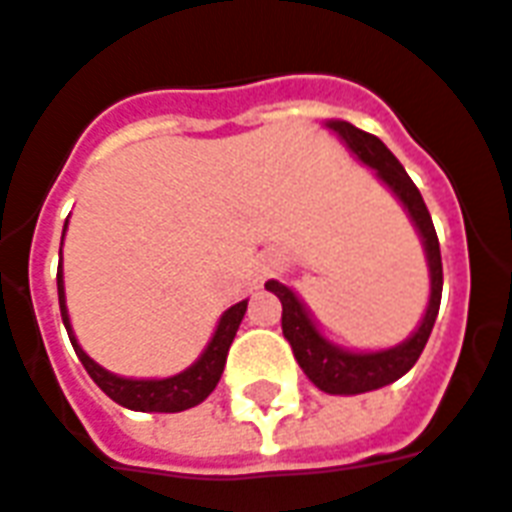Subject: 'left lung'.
Returning a JSON list of instances; mask_svg holds the SVG:
<instances>
[{"instance_id": "1", "label": "left lung", "mask_w": 512, "mask_h": 512, "mask_svg": "<svg viewBox=\"0 0 512 512\" xmlns=\"http://www.w3.org/2000/svg\"><path fill=\"white\" fill-rule=\"evenodd\" d=\"M325 127L336 132L347 143V149L363 165H369L377 173V179L401 200V206L407 208V214L418 227L423 249H426L431 276L429 306H426V314H423L415 333L396 347L377 352H350L339 344L328 342L320 328L314 325L309 309L301 304V298L290 287L276 282V279L266 282V290H271L282 301V333L293 347L295 361L304 369L306 377L320 391L331 393V396H355V393L377 391L382 385H391L410 372L420 358V352L429 342L434 320H437L439 301H442V255H439L437 230L431 222L429 208L420 198L418 187L407 176V170L401 168V162L391 154V149L380 138L352 127L350 121L336 119L328 121Z\"/></svg>"}]
</instances>
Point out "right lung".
I'll list each match as a JSON object with an SVG mask.
<instances>
[{
    "mask_svg": "<svg viewBox=\"0 0 512 512\" xmlns=\"http://www.w3.org/2000/svg\"><path fill=\"white\" fill-rule=\"evenodd\" d=\"M64 230H67V222H64ZM59 257H62V249H59ZM56 287H59V309H62V323L67 328V336L75 347V355L81 358L83 369L89 372L100 391L105 396H111L116 404L127 407V410L135 412H181L195 407L200 401L206 399L208 393L217 388L219 377L225 372L227 350L236 339V331L241 320H244L246 301H238L236 306H230L222 317H219V325L211 342L203 350L198 361L192 363L189 369H184L181 374H173V377H165V380H130V377H119V374L102 369L100 363H94L83 347L78 344L73 333V325H70V314H67V301H64V276H62V263H59V271H56Z\"/></svg>",
    "mask_w": 512,
    "mask_h": 512,
    "instance_id": "right-lung-1",
    "label": "right lung"
}]
</instances>
